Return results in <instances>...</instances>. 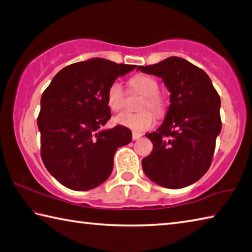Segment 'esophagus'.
I'll list each match as a JSON object with an SVG mask.
<instances>
[{
    "label": "esophagus",
    "instance_id": "1",
    "mask_svg": "<svg viewBox=\"0 0 252 252\" xmlns=\"http://www.w3.org/2000/svg\"><path fill=\"white\" fill-rule=\"evenodd\" d=\"M141 136H142V134L139 133V132H133V133H132V139H133L134 141L135 140H139Z\"/></svg>",
    "mask_w": 252,
    "mask_h": 252
}]
</instances>
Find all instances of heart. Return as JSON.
<instances>
[{
    "mask_svg": "<svg viewBox=\"0 0 252 252\" xmlns=\"http://www.w3.org/2000/svg\"><path fill=\"white\" fill-rule=\"evenodd\" d=\"M130 87L144 95L140 104V109L149 107L157 116H162L165 112V100L159 94L158 84L152 77L139 74L132 77L129 81ZM107 103L112 111H119L125 104V90L120 81H113L107 91ZM118 125L129 127L134 131H145L152 127L155 118L150 111H143L138 113L123 112L114 118Z\"/></svg>",
    "mask_w": 252,
    "mask_h": 252,
    "instance_id": "heart-1",
    "label": "heart"
}]
</instances>
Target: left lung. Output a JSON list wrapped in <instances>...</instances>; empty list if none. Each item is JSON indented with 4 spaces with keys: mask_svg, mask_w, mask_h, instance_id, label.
I'll list each match as a JSON object with an SVG mask.
<instances>
[{
    "mask_svg": "<svg viewBox=\"0 0 252 252\" xmlns=\"http://www.w3.org/2000/svg\"><path fill=\"white\" fill-rule=\"evenodd\" d=\"M136 70L162 78L171 93L165 120L145 134L153 143L152 153L142 159L145 175L166 189L191 185L212 164L221 131L219 94L203 69L180 57Z\"/></svg>",
    "mask_w": 252,
    "mask_h": 252,
    "instance_id": "8db88e82",
    "label": "left lung"
}]
</instances>
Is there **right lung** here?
Masks as SVG:
<instances>
[{
    "label": "right lung",
    "mask_w": 252,
    "mask_h": 252,
    "mask_svg": "<svg viewBox=\"0 0 252 252\" xmlns=\"http://www.w3.org/2000/svg\"><path fill=\"white\" fill-rule=\"evenodd\" d=\"M135 67L103 58L75 63L63 68L43 93L37 118L40 157L67 189L89 190L102 184L112 172L116 151L132 141L126 126L101 127L111 118L109 86Z\"/></svg>",
    "instance_id": "right-lung-1"
}]
</instances>
